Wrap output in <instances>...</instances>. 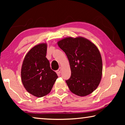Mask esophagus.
<instances>
[{
  "instance_id": "34e87169",
  "label": "esophagus",
  "mask_w": 125,
  "mask_h": 125,
  "mask_svg": "<svg viewBox=\"0 0 125 125\" xmlns=\"http://www.w3.org/2000/svg\"><path fill=\"white\" fill-rule=\"evenodd\" d=\"M61 71H62V68L60 67V68H59V69H58V70L56 71V73H57V74H58V75H59V74H60L61 73Z\"/></svg>"
}]
</instances>
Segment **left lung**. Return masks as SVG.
<instances>
[{"instance_id":"8db88e82","label":"left lung","mask_w":125,"mask_h":125,"mask_svg":"<svg viewBox=\"0 0 125 125\" xmlns=\"http://www.w3.org/2000/svg\"><path fill=\"white\" fill-rule=\"evenodd\" d=\"M57 44L66 54L70 65L71 76L65 80L69 90L80 96L92 93L102 76V58L98 47L81 36L65 37Z\"/></svg>"}]
</instances>
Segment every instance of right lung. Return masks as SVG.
<instances>
[{"label": "right lung", "mask_w": 125, "mask_h": 125, "mask_svg": "<svg viewBox=\"0 0 125 125\" xmlns=\"http://www.w3.org/2000/svg\"><path fill=\"white\" fill-rule=\"evenodd\" d=\"M47 48V43H41L31 48L25 57L21 70L25 89L37 98L49 94L58 78L46 57Z\"/></svg>", "instance_id": "obj_1"}]
</instances>
